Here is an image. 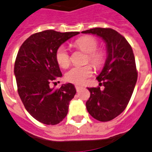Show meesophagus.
Instances as JSON below:
<instances>
[{
	"mask_svg": "<svg viewBox=\"0 0 152 152\" xmlns=\"http://www.w3.org/2000/svg\"><path fill=\"white\" fill-rule=\"evenodd\" d=\"M75 87H76V91L78 92V91H80V90H81V89H82V86H78V85H76V86H75Z\"/></svg>",
	"mask_w": 152,
	"mask_h": 152,
	"instance_id": "obj_1",
	"label": "esophagus"
}]
</instances>
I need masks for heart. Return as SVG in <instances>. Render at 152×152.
Masks as SVG:
<instances>
[{"instance_id": "1", "label": "heart", "mask_w": 152, "mask_h": 152, "mask_svg": "<svg viewBox=\"0 0 152 152\" xmlns=\"http://www.w3.org/2000/svg\"><path fill=\"white\" fill-rule=\"evenodd\" d=\"M75 45L83 52L87 53L86 60L91 63L94 67L99 68L104 63V55L101 50H96L98 42L95 38L92 36H84L75 42ZM56 58L58 65L66 68L69 65V55L67 48L64 45H61L57 49ZM93 69L91 66L86 65L83 66H74L70 69L65 75L66 81L74 84H83L88 77L91 76Z\"/></svg>"}]
</instances>
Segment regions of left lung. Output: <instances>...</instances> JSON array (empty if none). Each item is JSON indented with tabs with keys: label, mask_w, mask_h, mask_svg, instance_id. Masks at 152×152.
<instances>
[{
	"label": "left lung",
	"mask_w": 152,
	"mask_h": 152,
	"mask_svg": "<svg viewBox=\"0 0 152 152\" xmlns=\"http://www.w3.org/2000/svg\"><path fill=\"white\" fill-rule=\"evenodd\" d=\"M99 36L106 43L107 57L96 77L100 86L88 88L87 111L100 121H109L121 114L130 101L137 72L132 48L123 35L112 28H95L82 31Z\"/></svg>",
	"instance_id": "obj_1"
}]
</instances>
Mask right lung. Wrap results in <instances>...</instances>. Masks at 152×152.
Masks as SVG:
<instances>
[{
    "label": "right lung",
    "instance_id": "right-lung-1",
    "mask_svg": "<svg viewBox=\"0 0 152 152\" xmlns=\"http://www.w3.org/2000/svg\"><path fill=\"white\" fill-rule=\"evenodd\" d=\"M78 34L43 31L28 38L18 52L14 72L19 96L27 111L47 125H55L64 119L76 93L69 83L56 90L49 85L62 76L56 58L57 49Z\"/></svg>",
    "mask_w": 152,
    "mask_h": 152
}]
</instances>
